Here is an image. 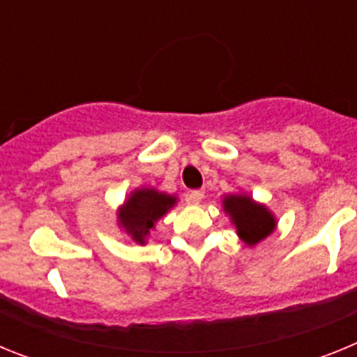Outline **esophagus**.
Instances as JSON below:
<instances>
[{
  "instance_id": "34e87169",
  "label": "esophagus",
  "mask_w": 357,
  "mask_h": 357,
  "mask_svg": "<svg viewBox=\"0 0 357 357\" xmlns=\"http://www.w3.org/2000/svg\"><path fill=\"white\" fill-rule=\"evenodd\" d=\"M204 195H206V191H204V189H195V191H189L188 200L191 202V204H200L202 198H204Z\"/></svg>"
}]
</instances>
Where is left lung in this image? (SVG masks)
I'll return each mask as SVG.
<instances>
[{"mask_svg": "<svg viewBox=\"0 0 357 357\" xmlns=\"http://www.w3.org/2000/svg\"><path fill=\"white\" fill-rule=\"evenodd\" d=\"M225 211L234 222L238 234L247 245H255L266 238L275 227V220L264 206H257L248 197H227L223 200Z\"/></svg>", "mask_w": 357, "mask_h": 357, "instance_id": "1", "label": "left lung"}]
</instances>
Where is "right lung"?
I'll use <instances>...</instances> for the list:
<instances>
[{
    "label": "right lung",
    "instance_id": "obj_1",
    "mask_svg": "<svg viewBox=\"0 0 357 357\" xmlns=\"http://www.w3.org/2000/svg\"><path fill=\"white\" fill-rule=\"evenodd\" d=\"M175 204V197L157 193L155 189H139L125 202L119 222L135 241L143 243L153 223Z\"/></svg>",
    "mask_w": 357,
    "mask_h": 357
}]
</instances>
